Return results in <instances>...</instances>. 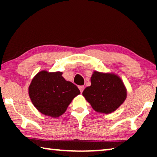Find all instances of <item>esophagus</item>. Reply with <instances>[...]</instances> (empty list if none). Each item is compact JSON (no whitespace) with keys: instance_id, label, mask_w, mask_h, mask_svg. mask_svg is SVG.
<instances>
[{"instance_id":"34e87169","label":"esophagus","mask_w":157,"mask_h":157,"mask_svg":"<svg viewBox=\"0 0 157 157\" xmlns=\"http://www.w3.org/2000/svg\"><path fill=\"white\" fill-rule=\"evenodd\" d=\"M78 89H79V90H80L81 93H82L83 90H84V86H79Z\"/></svg>"}]
</instances>
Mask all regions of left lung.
<instances>
[{
    "mask_svg": "<svg viewBox=\"0 0 157 157\" xmlns=\"http://www.w3.org/2000/svg\"><path fill=\"white\" fill-rule=\"evenodd\" d=\"M91 83L82 94L96 112L112 113L126 100L127 91L117 74L94 71Z\"/></svg>",
    "mask_w": 157,
    "mask_h": 157,
    "instance_id": "1",
    "label": "left lung"
}]
</instances>
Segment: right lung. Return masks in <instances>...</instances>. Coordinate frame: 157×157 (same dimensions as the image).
<instances>
[{"label":"right lung","mask_w":157,"mask_h":157,"mask_svg":"<svg viewBox=\"0 0 157 157\" xmlns=\"http://www.w3.org/2000/svg\"><path fill=\"white\" fill-rule=\"evenodd\" d=\"M60 71H41L32 79L29 94L32 104L43 114L56 118L67 109L72 100L80 94L78 87L66 81Z\"/></svg>","instance_id":"right-lung-1"}]
</instances>
